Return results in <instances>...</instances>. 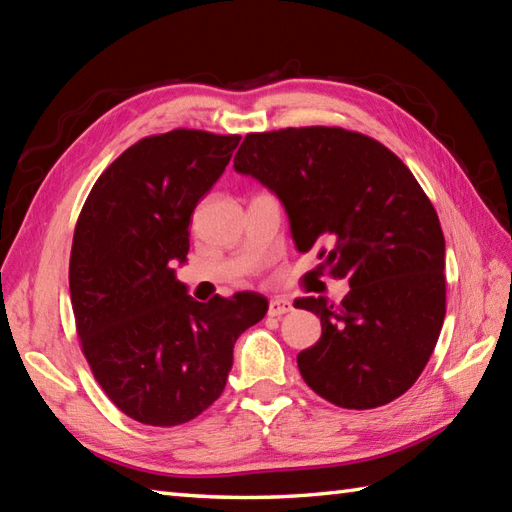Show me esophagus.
<instances>
[{
    "mask_svg": "<svg viewBox=\"0 0 512 512\" xmlns=\"http://www.w3.org/2000/svg\"><path fill=\"white\" fill-rule=\"evenodd\" d=\"M292 310V303L284 297H273L268 303V314L270 317H281V314H288Z\"/></svg>",
    "mask_w": 512,
    "mask_h": 512,
    "instance_id": "esophagus-1",
    "label": "esophagus"
}]
</instances>
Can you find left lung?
Instances as JSON below:
<instances>
[{"label": "left lung", "instance_id": "8db88e82", "mask_svg": "<svg viewBox=\"0 0 512 512\" xmlns=\"http://www.w3.org/2000/svg\"><path fill=\"white\" fill-rule=\"evenodd\" d=\"M235 171L284 202L299 253L347 279L339 301L301 297L321 339L299 352L312 391L343 409H374L416 383L447 312L444 235L427 193L394 151L343 127L246 134Z\"/></svg>", "mask_w": 512, "mask_h": 512}]
</instances>
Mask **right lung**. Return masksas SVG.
I'll return each mask as SVG.
<instances>
[{"label": "right lung", "instance_id": "add662e5", "mask_svg": "<svg viewBox=\"0 0 512 512\" xmlns=\"http://www.w3.org/2000/svg\"><path fill=\"white\" fill-rule=\"evenodd\" d=\"M239 138L184 127L140 138L101 173L76 220L70 299L81 352L105 396L149 427L209 409L237 336L268 310L255 292L195 301L171 268L187 262L193 209Z\"/></svg>", "mask_w": 512, "mask_h": 512}]
</instances>
